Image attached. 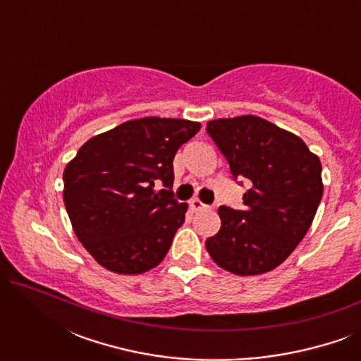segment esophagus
Wrapping results in <instances>:
<instances>
[{"instance_id":"esophagus-1","label":"esophagus","mask_w":361,"mask_h":361,"mask_svg":"<svg viewBox=\"0 0 361 361\" xmlns=\"http://www.w3.org/2000/svg\"><path fill=\"white\" fill-rule=\"evenodd\" d=\"M190 207H192V210H204V209H207V205L204 204V202H200L199 199H192L190 200Z\"/></svg>"}]
</instances>
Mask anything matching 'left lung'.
I'll return each mask as SVG.
<instances>
[{
  "mask_svg": "<svg viewBox=\"0 0 361 361\" xmlns=\"http://www.w3.org/2000/svg\"><path fill=\"white\" fill-rule=\"evenodd\" d=\"M233 179L251 184L243 210L221 205L219 233L205 248L220 268L238 276L263 274L293 253L322 199V164L305 142L259 116L207 123ZM241 185V182H240Z\"/></svg>",
  "mask_w": 361,
  "mask_h": 361,
  "instance_id": "1",
  "label": "left lung"
}]
</instances>
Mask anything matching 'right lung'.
Returning <instances> with one entry per match:
<instances>
[{"instance_id":"right-lung-1","label":"right lung","mask_w":361,"mask_h":361,"mask_svg":"<svg viewBox=\"0 0 361 361\" xmlns=\"http://www.w3.org/2000/svg\"><path fill=\"white\" fill-rule=\"evenodd\" d=\"M200 123L147 116L88 140L63 171V204L98 264L140 274L164 259L185 220L172 194L174 156ZM162 181L165 189L155 192Z\"/></svg>"}]
</instances>
